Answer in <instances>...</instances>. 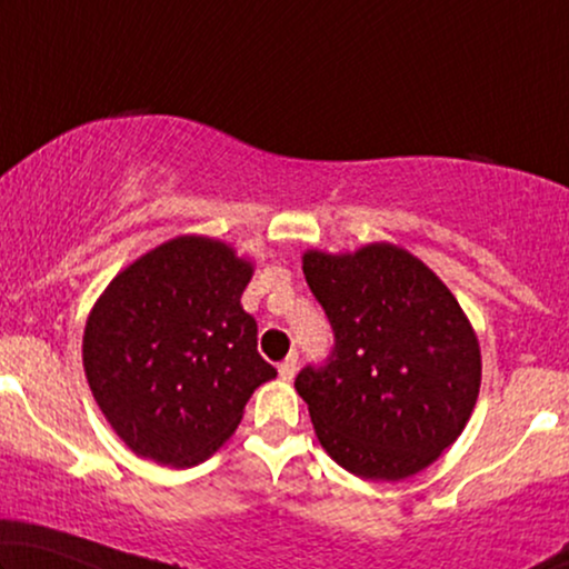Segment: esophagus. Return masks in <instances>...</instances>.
<instances>
[{"mask_svg":"<svg viewBox=\"0 0 569 569\" xmlns=\"http://www.w3.org/2000/svg\"><path fill=\"white\" fill-rule=\"evenodd\" d=\"M295 372H298V355L284 357V360L279 362V378H282V380H292Z\"/></svg>","mask_w":569,"mask_h":569,"instance_id":"obj_1","label":"esophagus"}]
</instances>
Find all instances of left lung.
Wrapping results in <instances>:
<instances>
[{"mask_svg":"<svg viewBox=\"0 0 569 569\" xmlns=\"http://www.w3.org/2000/svg\"><path fill=\"white\" fill-rule=\"evenodd\" d=\"M302 271L333 329L326 362L295 378L326 453L372 481L427 469L463 432L481 383L477 333L453 292L391 243L308 251Z\"/></svg>","mask_w":569,"mask_h":569,"instance_id":"1","label":"left lung"}]
</instances>
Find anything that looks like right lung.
I'll return each instance as SVG.
<instances>
[{
  "mask_svg": "<svg viewBox=\"0 0 569 569\" xmlns=\"http://www.w3.org/2000/svg\"><path fill=\"white\" fill-rule=\"evenodd\" d=\"M251 274V261L222 240L181 236L129 263L90 310L84 376L137 456L176 469L201 463L277 376L240 306Z\"/></svg>",
  "mask_w": 569,
  "mask_h": 569,
  "instance_id": "obj_1",
  "label": "right lung"
}]
</instances>
